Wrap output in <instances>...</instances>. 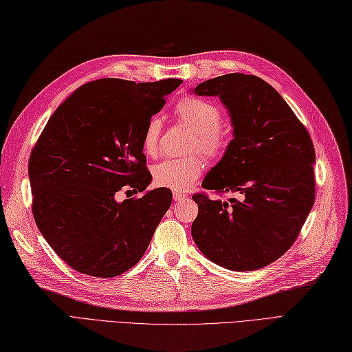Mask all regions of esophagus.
<instances>
[{"label": "esophagus", "instance_id": "34e87169", "mask_svg": "<svg viewBox=\"0 0 352 352\" xmlns=\"http://www.w3.org/2000/svg\"><path fill=\"white\" fill-rule=\"evenodd\" d=\"M188 199V194H185V192H173V200L176 201V203H179V201H184V200H186Z\"/></svg>", "mask_w": 352, "mask_h": 352}]
</instances>
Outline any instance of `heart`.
<instances>
[{"instance_id": "heart-1", "label": "heart", "mask_w": 352, "mask_h": 352, "mask_svg": "<svg viewBox=\"0 0 352 352\" xmlns=\"http://www.w3.org/2000/svg\"><path fill=\"white\" fill-rule=\"evenodd\" d=\"M177 121L194 133L191 149L200 151L209 158H217L226 151L228 135L221 126L222 113L215 102L199 97H185L175 107ZM161 131V121L153 116L144 126L142 148L146 155H155ZM204 161L200 155L186 158H170L153 167V182L171 191H186L203 173Z\"/></svg>"}]
</instances>
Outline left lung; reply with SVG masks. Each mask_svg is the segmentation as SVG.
<instances>
[{
    "instance_id": "8db88e82",
    "label": "left lung",
    "mask_w": 352,
    "mask_h": 352,
    "mask_svg": "<svg viewBox=\"0 0 352 352\" xmlns=\"http://www.w3.org/2000/svg\"><path fill=\"white\" fill-rule=\"evenodd\" d=\"M192 92L219 97L234 135L201 186L242 194L228 201L194 194L192 239L204 256L228 270L261 269L293 246L314 206L311 135L279 92L256 76L224 74Z\"/></svg>"
}]
</instances>
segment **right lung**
<instances>
[{"label": "right lung", "mask_w": 352, "mask_h": 352, "mask_svg": "<svg viewBox=\"0 0 352 352\" xmlns=\"http://www.w3.org/2000/svg\"><path fill=\"white\" fill-rule=\"evenodd\" d=\"M181 79L82 85L50 116L34 146L28 173L32 215L46 242L76 272L113 278L139 263L171 204L152 181L142 148L144 126Z\"/></svg>", "instance_id": "obj_1"}]
</instances>
